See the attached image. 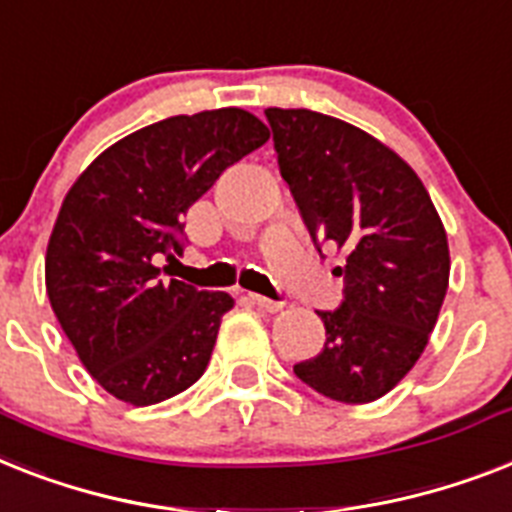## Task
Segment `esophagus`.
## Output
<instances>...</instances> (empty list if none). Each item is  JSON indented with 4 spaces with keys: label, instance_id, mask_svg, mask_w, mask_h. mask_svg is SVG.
Masks as SVG:
<instances>
[{
    "label": "esophagus",
    "instance_id": "obj_1",
    "mask_svg": "<svg viewBox=\"0 0 512 512\" xmlns=\"http://www.w3.org/2000/svg\"><path fill=\"white\" fill-rule=\"evenodd\" d=\"M249 299H252V305H257L260 310H265V313H278L281 310V302H276V299H268V297H260V294H249Z\"/></svg>",
    "mask_w": 512,
    "mask_h": 512
}]
</instances>
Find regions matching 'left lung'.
I'll use <instances>...</instances> for the list:
<instances>
[{
  "label": "left lung",
  "mask_w": 512,
  "mask_h": 512,
  "mask_svg": "<svg viewBox=\"0 0 512 512\" xmlns=\"http://www.w3.org/2000/svg\"><path fill=\"white\" fill-rule=\"evenodd\" d=\"M265 118L313 242L344 257L342 307L318 313L326 344L294 373L328 400L376 402L436 326L450 286L444 223L418 173L363 128L305 107H268Z\"/></svg>",
  "instance_id": "8db88e82"
}]
</instances>
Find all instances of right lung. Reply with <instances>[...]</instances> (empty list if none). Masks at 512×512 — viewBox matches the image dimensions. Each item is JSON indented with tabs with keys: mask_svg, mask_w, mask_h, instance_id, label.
Listing matches in <instances>:
<instances>
[{
	"mask_svg": "<svg viewBox=\"0 0 512 512\" xmlns=\"http://www.w3.org/2000/svg\"><path fill=\"white\" fill-rule=\"evenodd\" d=\"M268 139L239 107L173 115L107 147L62 199L44 263L49 305L115 400L155 405L205 373L234 299L168 284L157 263L181 255L186 210Z\"/></svg>",
	"mask_w": 512,
	"mask_h": 512,
	"instance_id": "add662e5",
	"label": "right lung"
}]
</instances>
